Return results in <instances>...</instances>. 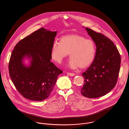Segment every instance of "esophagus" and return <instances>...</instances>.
<instances>
[{
    "label": "esophagus",
    "instance_id": "esophagus-1",
    "mask_svg": "<svg viewBox=\"0 0 129 129\" xmlns=\"http://www.w3.org/2000/svg\"><path fill=\"white\" fill-rule=\"evenodd\" d=\"M68 74L69 75H70V76H74L75 75V74H74V73H68Z\"/></svg>",
    "mask_w": 129,
    "mask_h": 129
}]
</instances>
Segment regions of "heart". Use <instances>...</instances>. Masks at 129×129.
Wrapping results in <instances>:
<instances>
[{
	"instance_id": "b5f03b06",
	"label": "heart",
	"mask_w": 129,
	"mask_h": 129,
	"mask_svg": "<svg viewBox=\"0 0 129 129\" xmlns=\"http://www.w3.org/2000/svg\"><path fill=\"white\" fill-rule=\"evenodd\" d=\"M96 49L94 42L77 35L62 37L59 42L53 43L51 56L58 63H61L69 53V67L84 68L93 61Z\"/></svg>"
}]
</instances>
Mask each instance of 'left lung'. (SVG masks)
Masks as SVG:
<instances>
[{"label": "left lung", "mask_w": 129, "mask_h": 129, "mask_svg": "<svg viewBox=\"0 0 129 129\" xmlns=\"http://www.w3.org/2000/svg\"><path fill=\"white\" fill-rule=\"evenodd\" d=\"M85 29L97 47L91 65L82 74L84 84L81 92L87 98H96L104 96L116 86L121 57L117 47L109 38L89 28Z\"/></svg>", "instance_id": "8db88e82"}]
</instances>
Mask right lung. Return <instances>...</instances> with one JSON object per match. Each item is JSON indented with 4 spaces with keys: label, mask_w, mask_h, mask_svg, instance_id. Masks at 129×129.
Listing matches in <instances>:
<instances>
[{
    "label": "right lung",
    "mask_w": 129,
    "mask_h": 129,
    "mask_svg": "<svg viewBox=\"0 0 129 129\" xmlns=\"http://www.w3.org/2000/svg\"><path fill=\"white\" fill-rule=\"evenodd\" d=\"M56 31L42 27L19 41L10 59L9 71L12 83L25 98L42 101L47 98L63 71L51 62V50ZM31 65L23 64L24 57Z\"/></svg>",
    "instance_id": "add662e5"
}]
</instances>
